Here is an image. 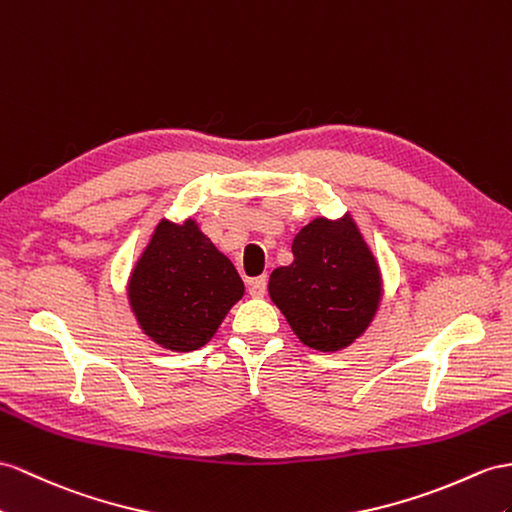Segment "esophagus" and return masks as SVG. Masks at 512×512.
Instances as JSON below:
<instances>
[{"label":"esophagus","mask_w":512,"mask_h":512,"mask_svg":"<svg viewBox=\"0 0 512 512\" xmlns=\"http://www.w3.org/2000/svg\"><path fill=\"white\" fill-rule=\"evenodd\" d=\"M266 287H268V279L266 277H257V279L248 281V292H251V296H255V298L264 296L266 294Z\"/></svg>","instance_id":"esophagus-1"}]
</instances>
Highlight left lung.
Listing matches in <instances>:
<instances>
[{
	"label": "left lung",
	"mask_w": 512,
	"mask_h": 512,
	"mask_svg": "<svg viewBox=\"0 0 512 512\" xmlns=\"http://www.w3.org/2000/svg\"><path fill=\"white\" fill-rule=\"evenodd\" d=\"M294 261L270 274L268 292L296 337L335 352L361 337L383 296L381 270L357 222L316 218L296 233Z\"/></svg>",
	"instance_id": "left-lung-1"
}]
</instances>
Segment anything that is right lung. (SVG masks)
Returning <instances> with one entry per match:
<instances>
[{
	"label": "right lung",
	"mask_w": 512,
	"mask_h": 512,
	"mask_svg": "<svg viewBox=\"0 0 512 512\" xmlns=\"http://www.w3.org/2000/svg\"><path fill=\"white\" fill-rule=\"evenodd\" d=\"M127 296L144 335L166 350L190 352L214 337L244 283L196 220H160L131 270Z\"/></svg>",
	"instance_id": "obj_1"
}]
</instances>
